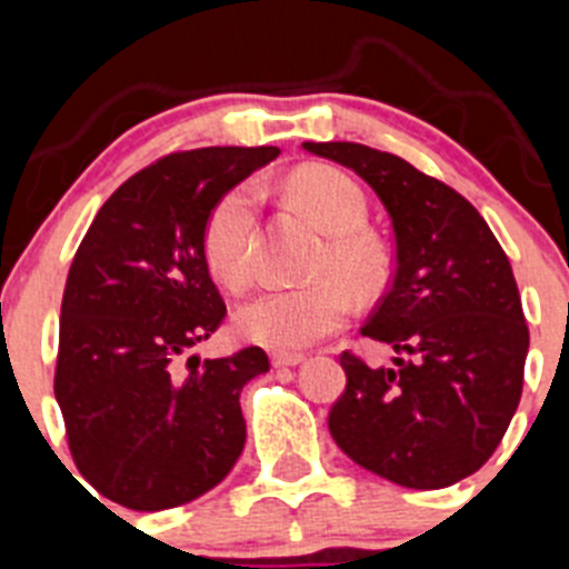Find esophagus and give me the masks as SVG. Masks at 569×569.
I'll use <instances>...</instances> for the list:
<instances>
[{
  "label": "esophagus",
  "instance_id": "obj_1",
  "mask_svg": "<svg viewBox=\"0 0 569 569\" xmlns=\"http://www.w3.org/2000/svg\"><path fill=\"white\" fill-rule=\"evenodd\" d=\"M270 361H273L276 367H296L305 361V356L301 353H273L270 356Z\"/></svg>",
  "mask_w": 569,
  "mask_h": 569
}]
</instances>
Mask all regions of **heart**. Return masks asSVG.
<instances>
[{
	"label": "heart",
	"mask_w": 569,
	"mask_h": 569,
	"mask_svg": "<svg viewBox=\"0 0 569 569\" xmlns=\"http://www.w3.org/2000/svg\"><path fill=\"white\" fill-rule=\"evenodd\" d=\"M290 190L316 222L333 236L321 273L370 284L376 279V253L361 233L367 228V202L350 176L330 168L301 170ZM259 210V184L239 182L210 208L202 228V253L210 273L224 288L241 290L253 276V233ZM353 313V296L339 279H325L308 288H273L253 296L236 313V330L256 345L273 350H299L336 333Z\"/></svg>",
	"instance_id": "1"
}]
</instances>
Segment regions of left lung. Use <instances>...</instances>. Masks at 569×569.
I'll return each mask as SVG.
<instances>
[{"instance_id": "obj_1", "label": "left lung", "mask_w": 569, "mask_h": 569, "mask_svg": "<svg viewBox=\"0 0 569 569\" xmlns=\"http://www.w3.org/2000/svg\"><path fill=\"white\" fill-rule=\"evenodd\" d=\"M305 150L361 176L396 239L390 290L361 328L393 347V367L341 356L330 436L393 485H456L490 459L521 399L530 330L510 261L465 196L399 156L356 142Z\"/></svg>"}]
</instances>
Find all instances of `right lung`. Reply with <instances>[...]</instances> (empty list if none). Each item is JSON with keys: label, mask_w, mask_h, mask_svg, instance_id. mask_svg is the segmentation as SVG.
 <instances>
[{"label": "right lung", "mask_w": 569, "mask_h": 569, "mask_svg": "<svg viewBox=\"0 0 569 569\" xmlns=\"http://www.w3.org/2000/svg\"><path fill=\"white\" fill-rule=\"evenodd\" d=\"M276 148H199L130 176L84 233L62 296L53 393L79 472L130 510L188 505L244 447L239 393L268 373L261 347L179 361L210 339L224 301L202 253L219 196Z\"/></svg>", "instance_id": "obj_1"}]
</instances>
